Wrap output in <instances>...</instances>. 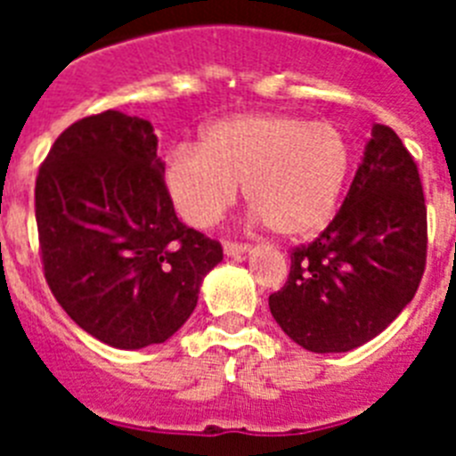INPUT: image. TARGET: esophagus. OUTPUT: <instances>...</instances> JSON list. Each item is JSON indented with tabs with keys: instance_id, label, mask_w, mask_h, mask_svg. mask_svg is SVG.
<instances>
[{
	"instance_id": "1",
	"label": "esophagus",
	"mask_w": 456,
	"mask_h": 456,
	"mask_svg": "<svg viewBox=\"0 0 456 456\" xmlns=\"http://www.w3.org/2000/svg\"><path fill=\"white\" fill-rule=\"evenodd\" d=\"M248 251H251V248H248L247 244H232V241L224 244V253L228 257H244Z\"/></svg>"
}]
</instances>
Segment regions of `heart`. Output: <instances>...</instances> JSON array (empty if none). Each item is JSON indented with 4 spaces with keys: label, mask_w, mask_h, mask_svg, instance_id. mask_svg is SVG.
<instances>
[{
    "label": "heart",
    "mask_w": 456,
    "mask_h": 456,
    "mask_svg": "<svg viewBox=\"0 0 456 456\" xmlns=\"http://www.w3.org/2000/svg\"><path fill=\"white\" fill-rule=\"evenodd\" d=\"M352 159L347 136L331 123L237 114L208 125L199 148H175L164 183L173 208L193 228L216 224L244 184L257 219L285 240H308L336 216Z\"/></svg>",
    "instance_id": "obj_1"
}]
</instances>
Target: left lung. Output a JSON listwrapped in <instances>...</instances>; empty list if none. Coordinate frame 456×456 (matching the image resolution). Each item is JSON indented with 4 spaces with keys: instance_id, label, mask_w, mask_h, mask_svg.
Returning <instances> with one entry per match:
<instances>
[{
    "instance_id": "left-lung-1",
    "label": "left lung",
    "mask_w": 456,
    "mask_h": 456,
    "mask_svg": "<svg viewBox=\"0 0 456 456\" xmlns=\"http://www.w3.org/2000/svg\"><path fill=\"white\" fill-rule=\"evenodd\" d=\"M425 257L416 162L390 127L374 125L340 212L313 244L294 248L288 283L269 297V310L308 352H352L413 299Z\"/></svg>"
}]
</instances>
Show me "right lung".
<instances>
[{"label":"right lung","mask_w":456,"mask_h":456,"mask_svg":"<svg viewBox=\"0 0 456 456\" xmlns=\"http://www.w3.org/2000/svg\"><path fill=\"white\" fill-rule=\"evenodd\" d=\"M36 224L56 301L116 349L167 342L224 260L219 241L175 216L152 125L114 109L54 141L36 180Z\"/></svg>","instance_id":"right-lung-1"}]
</instances>
